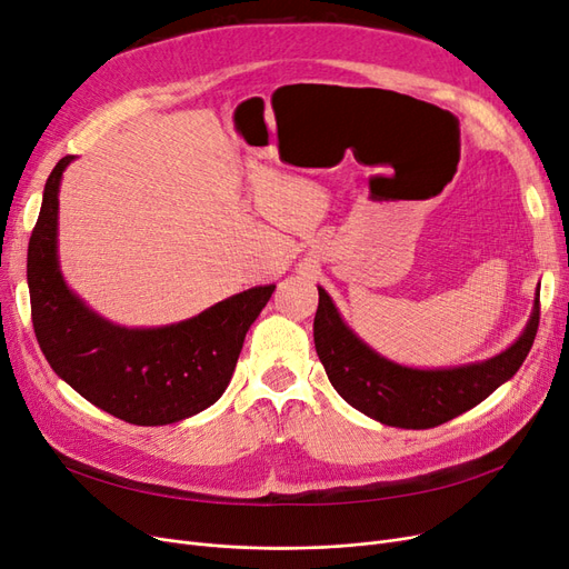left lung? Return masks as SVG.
I'll list each match as a JSON object with an SVG mask.
<instances>
[{"label": "left lung", "mask_w": 569, "mask_h": 569, "mask_svg": "<svg viewBox=\"0 0 569 569\" xmlns=\"http://www.w3.org/2000/svg\"><path fill=\"white\" fill-rule=\"evenodd\" d=\"M313 339L320 363L343 401L368 418L401 429H429L475 408L520 370L539 330V287L522 335L506 351L481 363L420 370L399 366L370 349L343 322L318 287Z\"/></svg>", "instance_id": "obj_1"}]
</instances>
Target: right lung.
<instances>
[{"label": "right lung", "instance_id": "1", "mask_svg": "<svg viewBox=\"0 0 569 569\" xmlns=\"http://www.w3.org/2000/svg\"><path fill=\"white\" fill-rule=\"evenodd\" d=\"M63 157L47 178L28 244V289L40 349L82 399L130 425H173L213 406L228 389L251 322L274 284L251 287L199 316L163 327L101 318L66 284L59 268Z\"/></svg>", "mask_w": 569, "mask_h": 569}]
</instances>
